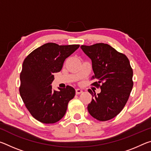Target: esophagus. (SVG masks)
Listing matches in <instances>:
<instances>
[{
	"instance_id": "1",
	"label": "esophagus",
	"mask_w": 151,
	"mask_h": 151,
	"mask_svg": "<svg viewBox=\"0 0 151 151\" xmlns=\"http://www.w3.org/2000/svg\"><path fill=\"white\" fill-rule=\"evenodd\" d=\"M83 93V90L81 88H76V94H81Z\"/></svg>"
}]
</instances>
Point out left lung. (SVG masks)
Segmentation results:
<instances>
[{"label":"left lung","mask_w":151,"mask_h":151,"mask_svg":"<svg viewBox=\"0 0 151 151\" xmlns=\"http://www.w3.org/2000/svg\"><path fill=\"white\" fill-rule=\"evenodd\" d=\"M81 48L92 61V79L96 81L93 85L101 89L97 94L88 90L93 96L88 111L98 121H108L122 111L132 91L133 72L130 62L124 55L107 44L82 45Z\"/></svg>","instance_id":"obj_1"}]
</instances>
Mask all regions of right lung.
Here are the masks:
<instances>
[{"label": "right lung", "instance_id": "right-lung-1", "mask_svg": "<svg viewBox=\"0 0 151 151\" xmlns=\"http://www.w3.org/2000/svg\"><path fill=\"white\" fill-rule=\"evenodd\" d=\"M78 45H60L48 42L27 56L20 75V94L32 116L45 124L58 122L66 113L68 103L75 95V88H52L54 74L62 69L65 59Z\"/></svg>", "mask_w": 151, "mask_h": 151}]
</instances>
